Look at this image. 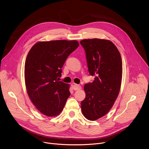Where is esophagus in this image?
I'll return each mask as SVG.
<instances>
[{"label": "esophagus", "mask_w": 149, "mask_h": 149, "mask_svg": "<svg viewBox=\"0 0 149 149\" xmlns=\"http://www.w3.org/2000/svg\"><path fill=\"white\" fill-rule=\"evenodd\" d=\"M71 87L72 88V89L75 91H77V90H80L81 88V86H79V85H77L76 84H74V83H72V85H71Z\"/></svg>", "instance_id": "esophagus-1"}]
</instances>
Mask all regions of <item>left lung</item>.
<instances>
[{
	"instance_id": "1",
	"label": "left lung",
	"mask_w": 149,
	"mask_h": 149,
	"mask_svg": "<svg viewBox=\"0 0 149 149\" xmlns=\"http://www.w3.org/2000/svg\"><path fill=\"white\" fill-rule=\"evenodd\" d=\"M86 53L88 71L95 76L93 82L86 84V98L81 110L87 119L94 121L110 111L117 99L122 79V60L113 42L98 38L80 41Z\"/></svg>"
}]
</instances>
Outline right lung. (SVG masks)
I'll return each instance as SVG.
<instances>
[{
  "label": "right lung",
  "instance_id": "1",
  "mask_svg": "<svg viewBox=\"0 0 149 149\" xmlns=\"http://www.w3.org/2000/svg\"><path fill=\"white\" fill-rule=\"evenodd\" d=\"M77 40L39 41L31 48L25 64L28 95L37 110L48 117L60 114L70 95V84L59 81L67 57Z\"/></svg>",
  "mask_w": 149,
  "mask_h": 149
}]
</instances>
